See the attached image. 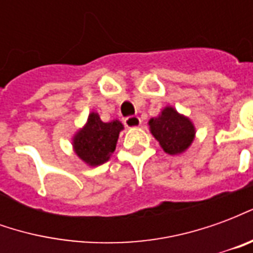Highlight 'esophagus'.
Returning a JSON list of instances; mask_svg holds the SVG:
<instances>
[{"label":"esophagus","mask_w":253,"mask_h":253,"mask_svg":"<svg viewBox=\"0 0 253 253\" xmlns=\"http://www.w3.org/2000/svg\"><path fill=\"white\" fill-rule=\"evenodd\" d=\"M125 126L128 128H135L141 126V119L138 116H128L125 119Z\"/></svg>","instance_id":"34e87169"}]
</instances>
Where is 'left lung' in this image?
Returning <instances> with one entry per match:
<instances>
[{"instance_id":"8db88e82","label":"left lung","mask_w":253,"mask_h":253,"mask_svg":"<svg viewBox=\"0 0 253 253\" xmlns=\"http://www.w3.org/2000/svg\"><path fill=\"white\" fill-rule=\"evenodd\" d=\"M150 132L168 154H180L190 148L195 138V126L173 107H165L157 118L149 121Z\"/></svg>"}]
</instances>
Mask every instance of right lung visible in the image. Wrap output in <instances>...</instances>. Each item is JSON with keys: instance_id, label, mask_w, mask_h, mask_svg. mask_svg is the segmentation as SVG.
<instances>
[{"instance_id": "right-lung-1", "label": "right lung", "mask_w": 253, "mask_h": 253, "mask_svg": "<svg viewBox=\"0 0 253 253\" xmlns=\"http://www.w3.org/2000/svg\"><path fill=\"white\" fill-rule=\"evenodd\" d=\"M122 130L123 125L119 121L104 123L99 114L90 112L85 126L73 137V149L85 164L90 167L104 164L114 153Z\"/></svg>"}]
</instances>
